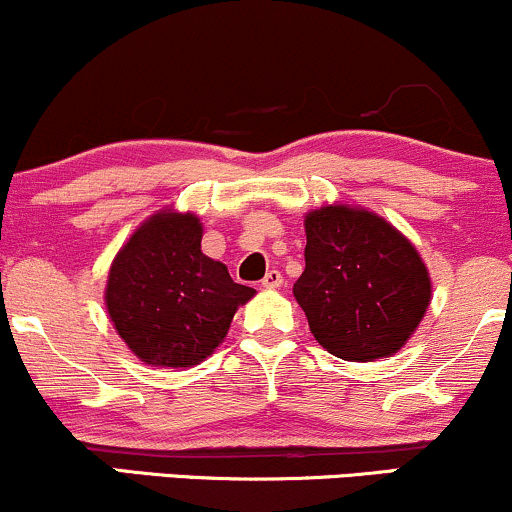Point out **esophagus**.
<instances>
[{
  "instance_id": "1",
  "label": "esophagus",
  "mask_w": 512,
  "mask_h": 512,
  "mask_svg": "<svg viewBox=\"0 0 512 512\" xmlns=\"http://www.w3.org/2000/svg\"><path fill=\"white\" fill-rule=\"evenodd\" d=\"M284 284V274L279 272V269H269L267 276L262 279V289H279V286Z\"/></svg>"
}]
</instances>
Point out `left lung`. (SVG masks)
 Returning a JSON list of instances; mask_svg holds the SVG:
<instances>
[{
	"label": "left lung",
	"instance_id": "1",
	"mask_svg": "<svg viewBox=\"0 0 512 512\" xmlns=\"http://www.w3.org/2000/svg\"><path fill=\"white\" fill-rule=\"evenodd\" d=\"M305 269L293 284L317 344L344 361L395 356L431 305L414 243L375 211L325 204L305 214Z\"/></svg>",
	"mask_w": 512,
	"mask_h": 512
}]
</instances>
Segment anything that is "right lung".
<instances>
[{
  "label": "right lung",
  "instance_id": "add662e5",
  "mask_svg": "<svg viewBox=\"0 0 512 512\" xmlns=\"http://www.w3.org/2000/svg\"><path fill=\"white\" fill-rule=\"evenodd\" d=\"M192 211L158 209L117 250L105 310L122 342L146 366L192 368L226 339L233 315L255 296L223 262L202 252Z\"/></svg>",
  "mask_w": 512,
  "mask_h": 512
}]
</instances>
